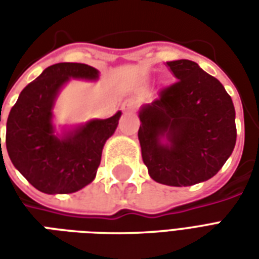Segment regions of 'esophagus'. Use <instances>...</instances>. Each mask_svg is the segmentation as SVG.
<instances>
[{"label":"esophagus","mask_w":259,"mask_h":259,"mask_svg":"<svg viewBox=\"0 0 259 259\" xmlns=\"http://www.w3.org/2000/svg\"><path fill=\"white\" fill-rule=\"evenodd\" d=\"M136 107H137V101H135V100H129V101H126L123 105H122V111H123L124 113L133 112L136 109Z\"/></svg>","instance_id":"1"}]
</instances>
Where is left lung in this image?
<instances>
[{
  "mask_svg": "<svg viewBox=\"0 0 259 259\" xmlns=\"http://www.w3.org/2000/svg\"><path fill=\"white\" fill-rule=\"evenodd\" d=\"M178 79L139 111L148 175L175 187L211 179L236 144V112L222 83L189 59L166 62Z\"/></svg>",
  "mask_w": 259,
  "mask_h": 259,
  "instance_id": "left-lung-1",
  "label": "left lung"
}]
</instances>
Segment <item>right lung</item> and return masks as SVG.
<instances>
[{"mask_svg":"<svg viewBox=\"0 0 259 259\" xmlns=\"http://www.w3.org/2000/svg\"><path fill=\"white\" fill-rule=\"evenodd\" d=\"M98 77L100 72L85 64L51 65L22 90L9 112L5 139L9 158L26 180L41 193H74L96 178L104 144L115 133L122 112L64 127L59 135L55 132L53 111L69 80L96 81Z\"/></svg>","mask_w":259,"mask_h":259,"instance_id":"obj_1","label":"right lung"}]
</instances>
